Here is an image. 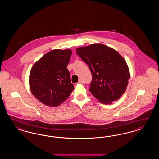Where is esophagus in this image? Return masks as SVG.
I'll return each instance as SVG.
<instances>
[{
  "instance_id": "obj_1",
  "label": "esophagus",
  "mask_w": 159,
  "mask_h": 159,
  "mask_svg": "<svg viewBox=\"0 0 159 159\" xmlns=\"http://www.w3.org/2000/svg\"><path fill=\"white\" fill-rule=\"evenodd\" d=\"M84 83V82H83V80H82V79H79V82H78V83Z\"/></svg>"
}]
</instances>
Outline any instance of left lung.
Returning <instances> with one entry per match:
<instances>
[{"instance_id":"1","label":"left lung","mask_w":159,"mask_h":159,"mask_svg":"<svg viewBox=\"0 0 159 159\" xmlns=\"http://www.w3.org/2000/svg\"><path fill=\"white\" fill-rule=\"evenodd\" d=\"M76 51L91 70V93L105 104L120 98L126 90L130 78L128 65L121 55L102 44L80 47Z\"/></svg>"}]
</instances>
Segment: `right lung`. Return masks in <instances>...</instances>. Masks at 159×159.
Here are the masks:
<instances>
[{"mask_svg": "<svg viewBox=\"0 0 159 159\" xmlns=\"http://www.w3.org/2000/svg\"><path fill=\"white\" fill-rule=\"evenodd\" d=\"M71 53L70 49L52 50L38 61L31 70V92L46 106H60L74 89L67 68Z\"/></svg>", "mask_w": 159, "mask_h": 159, "instance_id": "obj_1", "label": "right lung"}]
</instances>
